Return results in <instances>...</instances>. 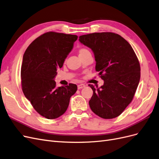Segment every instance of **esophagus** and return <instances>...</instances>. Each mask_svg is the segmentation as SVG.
<instances>
[{
    "mask_svg": "<svg viewBox=\"0 0 159 159\" xmlns=\"http://www.w3.org/2000/svg\"><path fill=\"white\" fill-rule=\"evenodd\" d=\"M85 87V85L84 84H79V85H78V89H82V88H84Z\"/></svg>",
    "mask_w": 159,
    "mask_h": 159,
    "instance_id": "34e87169",
    "label": "esophagus"
}]
</instances>
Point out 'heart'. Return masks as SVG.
<instances>
[{"instance_id": "1", "label": "heart", "mask_w": 159, "mask_h": 159, "mask_svg": "<svg viewBox=\"0 0 159 159\" xmlns=\"http://www.w3.org/2000/svg\"><path fill=\"white\" fill-rule=\"evenodd\" d=\"M88 52H89V50L88 49L84 48H80L79 50V55L80 56H82V55L85 54V53H87Z\"/></svg>"}]
</instances>
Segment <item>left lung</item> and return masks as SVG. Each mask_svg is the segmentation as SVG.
Returning a JSON list of instances; mask_svg holds the SVG:
<instances>
[{
    "label": "left lung",
    "instance_id": "8db88e82",
    "mask_svg": "<svg viewBox=\"0 0 159 159\" xmlns=\"http://www.w3.org/2000/svg\"><path fill=\"white\" fill-rule=\"evenodd\" d=\"M80 42L92 50L95 70L104 80L101 88L89 84L93 95L91 109L99 117H118L132 102L140 81L139 60L129 43L117 34L95 32L80 36Z\"/></svg>",
    "mask_w": 159,
    "mask_h": 159
}]
</instances>
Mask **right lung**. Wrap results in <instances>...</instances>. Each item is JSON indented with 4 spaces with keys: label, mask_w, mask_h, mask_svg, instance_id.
I'll use <instances>...</instances> for the list:
<instances>
[{
    "label": "right lung",
    "mask_w": 159,
    "mask_h": 159,
    "mask_svg": "<svg viewBox=\"0 0 159 159\" xmlns=\"http://www.w3.org/2000/svg\"><path fill=\"white\" fill-rule=\"evenodd\" d=\"M78 36L48 32L34 40L23 56L21 67L22 89L32 107L42 116L54 119L68 107L75 84L56 87L57 69L71 51Z\"/></svg>",
    "instance_id": "add662e5"
}]
</instances>
